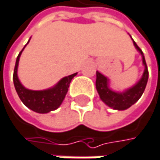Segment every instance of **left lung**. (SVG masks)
Instances as JSON below:
<instances>
[{"mask_svg": "<svg viewBox=\"0 0 160 160\" xmlns=\"http://www.w3.org/2000/svg\"><path fill=\"white\" fill-rule=\"evenodd\" d=\"M131 37V36H130ZM132 39V37H131ZM133 44L136 49L140 52L142 58V64L144 65V70L142 76L139 81L130 88L126 89L123 92L114 91L110 87V79L101 74L100 72L97 71V81H96V87L97 91L99 95L100 99L110 108L117 111H125L130 108L133 104H135L142 96L144 89L147 84L148 81V69L146 65V62L144 59V55L142 49L138 47L135 41L132 39Z\"/></svg>", "mask_w": 160, "mask_h": 160, "instance_id": "obj_1", "label": "left lung"}]
</instances>
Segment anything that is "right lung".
I'll list each match as a JSON object with an SVG mask.
<instances>
[{
  "mask_svg": "<svg viewBox=\"0 0 160 160\" xmlns=\"http://www.w3.org/2000/svg\"><path fill=\"white\" fill-rule=\"evenodd\" d=\"M30 40L28 41V43ZM27 43V44H28ZM25 45V47L27 46ZM25 47L22 48V50L19 52L17 61H16V65L14 69V77H13V81H14V85L16 88V91L22 101V103L29 108L30 110L38 112V113H48L50 112L51 111L57 110L61 104L62 103L66 93L68 91L69 84L72 81V78L77 75V73H74L72 75L66 76L62 78L60 81L53 86L48 89L45 90H30L25 88L20 81L18 79V62L20 55L25 48Z\"/></svg>",
  "mask_w": 160,
  "mask_h": 160,
  "instance_id": "obj_1",
  "label": "right lung"
}]
</instances>
